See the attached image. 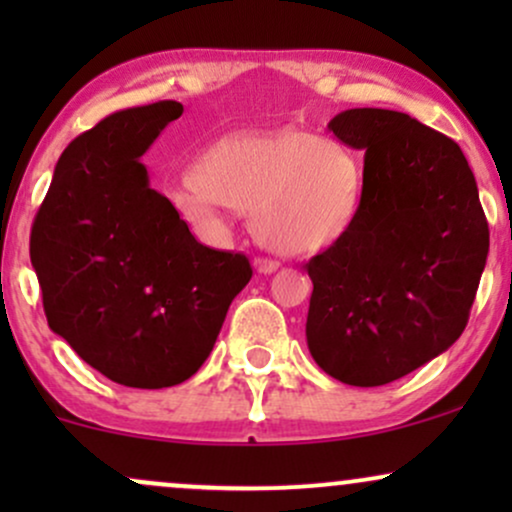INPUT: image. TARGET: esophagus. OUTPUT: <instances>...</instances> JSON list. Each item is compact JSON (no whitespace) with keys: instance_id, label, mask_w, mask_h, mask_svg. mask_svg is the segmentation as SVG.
Masks as SVG:
<instances>
[{"instance_id":"1","label":"esophagus","mask_w":512,"mask_h":512,"mask_svg":"<svg viewBox=\"0 0 512 512\" xmlns=\"http://www.w3.org/2000/svg\"><path fill=\"white\" fill-rule=\"evenodd\" d=\"M255 269L260 274H274L279 269V262L267 260V257H255Z\"/></svg>"}]
</instances>
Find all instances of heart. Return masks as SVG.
<instances>
[{
	"label": "heart",
	"mask_w": 512,
	"mask_h": 512,
	"mask_svg": "<svg viewBox=\"0 0 512 512\" xmlns=\"http://www.w3.org/2000/svg\"><path fill=\"white\" fill-rule=\"evenodd\" d=\"M197 187L180 192L190 221L216 223V204L252 216L281 255H313L342 240L363 197V166L346 146L310 132H240L199 158Z\"/></svg>",
	"instance_id": "b5f03b06"
}]
</instances>
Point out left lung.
I'll use <instances>...</instances> for the list:
<instances>
[{
	"instance_id": "obj_1",
	"label": "left lung",
	"mask_w": 512,
	"mask_h": 512,
	"mask_svg": "<svg viewBox=\"0 0 512 512\" xmlns=\"http://www.w3.org/2000/svg\"><path fill=\"white\" fill-rule=\"evenodd\" d=\"M327 129L363 158V197L342 240L305 264V339L332 378L378 387L448 351L467 325L489 255V223L462 149L383 108Z\"/></svg>"
}]
</instances>
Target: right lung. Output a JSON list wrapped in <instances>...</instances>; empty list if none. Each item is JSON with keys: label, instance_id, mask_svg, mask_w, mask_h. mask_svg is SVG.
<instances>
[{"label": "right lung", "instance_id": "add662e5", "mask_svg": "<svg viewBox=\"0 0 512 512\" xmlns=\"http://www.w3.org/2000/svg\"><path fill=\"white\" fill-rule=\"evenodd\" d=\"M182 115L129 108L62 151L33 221L31 262L50 330L113 383L161 390L207 361L252 267L202 245L142 156Z\"/></svg>", "mask_w": 512, "mask_h": 512}]
</instances>
